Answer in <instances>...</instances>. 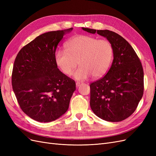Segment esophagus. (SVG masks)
<instances>
[{"label":"esophagus","instance_id":"1","mask_svg":"<svg viewBox=\"0 0 156 156\" xmlns=\"http://www.w3.org/2000/svg\"><path fill=\"white\" fill-rule=\"evenodd\" d=\"M81 84H82V83H80V82H77V83H76V87H79L80 85H81Z\"/></svg>","mask_w":156,"mask_h":156}]
</instances>
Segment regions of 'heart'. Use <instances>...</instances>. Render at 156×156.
Instances as JSON below:
<instances>
[{
    "mask_svg": "<svg viewBox=\"0 0 156 156\" xmlns=\"http://www.w3.org/2000/svg\"><path fill=\"white\" fill-rule=\"evenodd\" d=\"M65 47L66 50L55 52V64L63 73L69 75L79 62L81 66L73 75L78 81L86 80L91 75L94 78L103 77L109 69L114 58L111 41L91 36H75Z\"/></svg>",
    "mask_w": 156,
    "mask_h": 156,
    "instance_id": "obj_1",
    "label": "heart"
}]
</instances>
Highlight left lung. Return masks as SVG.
I'll use <instances>...</instances> for the list:
<instances>
[{
    "instance_id": "1",
    "label": "left lung",
    "mask_w": 156,
    "mask_h": 156,
    "mask_svg": "<svg viewBox=\"0 0 156 156\" xmlns=\"http://www.w3.org/2000/svg\"><path fill=\"white\" fill-rule=\"evenodd\" d=\"M106 37L114 48L111 66L103 78L90 84V105L94 114L108 122H120L131 116L143 95L142 64L131 45L117 33L82 28Z\"/></svg>"
}]
</instances>
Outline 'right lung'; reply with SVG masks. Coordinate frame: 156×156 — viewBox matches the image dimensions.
<instances>
[{
  "mask_svg": "<svg viewBox=\"0 0 156 156\" xmlns=\"http://www.w3.org/2000/svg\"><path fill=\"white\" fill-rule=\"evenodd\" d=\"M73 28L44 33L19 52L12 75L13 90L22 111L40 122L54 121L68 109L75 83L62 73L55 53Z\"/></svg>",
  "mask_w": 156,
  "mask_h": 156,
  "instance_id": "right-lung-1",
  "label": "right lung"
}]
</instances>
